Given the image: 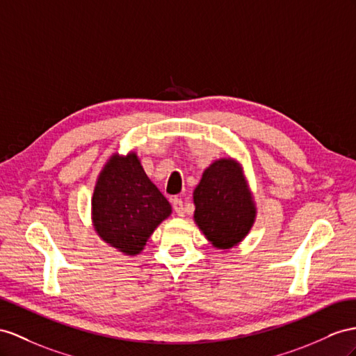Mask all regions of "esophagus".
I'll list each match as a JSON object with an SVG mask.
<instances>
[{"label":"esophagus","instance_id":"34e87169","mask_svg":"<svg viewBox=\"0 0 356 356\" xmlns=\"http://www.w3.org/2000/svg\"><path fill=\"white\" fill-rule=\"evenodd\" d=\"M171 204H172V209H175V212L179 216L185 215V204H184V202H181V198H172Z\"/></svg>","mask_w":356,"mask_h":356}]
</instances>
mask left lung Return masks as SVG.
<instances>
[{
    "mask_svg": "<svg viewBox=\"0 0 356 356\" xmlns=\"http://www.w3.org/2000/svg\"><path fill=\"white\" fill-rule=\"evenodd\" d=\"M194 221L218 250L239 245L256 221L257 207L242 165L221 158L209 165L194 189Z\"/></svg>",
    "mask_w": 356,
    "mask_h": 356,
    "instance_id": "1",
    "label": "left lung"
}]
</instances>
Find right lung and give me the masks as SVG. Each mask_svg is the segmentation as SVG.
<instances>
[{
	"label": "right lung",
	"instance_id": "obj_1",
	"mask_svg": "<svg viewBox=\"0 0 356 356\" xmlns=\"http://www.w3.org/2000/svg\"><path fill=\"white\" fill-rule=\"evenodd\" d=\"M170 215L171 204L145 175L135 152L114 153L106 161L91 198V222L100 239L126 256H136Z\"/></svg>",
	"mask_w": 356,
	"mask_h": 356
}]
</instances>
